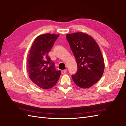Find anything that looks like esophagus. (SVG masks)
<instances>
[{"instance_id": "esophagus-1", "label": "esophagus", "mask_w": 126, "mask_h": 126, "mask_svg": "<svg viewBox=\"0 0 126 126\" xmlns=\"http://www.w3.org/2000/svg\"><path fill=\"white\" fill-rule=\"evenodd\" d=\"M66 69H64V70H61V74H65L66 72Z\"/></svg>"}]
</instances>
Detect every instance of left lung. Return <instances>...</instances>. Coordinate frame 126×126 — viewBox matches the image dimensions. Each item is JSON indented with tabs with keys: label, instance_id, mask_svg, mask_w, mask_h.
<instances>
[{
	"label": "left lung",
	"instance_id": "8db88e82",
	"mask_svg": "<svg viewBox=\"0 0 126 126\" xmlns=\"http://www.w3.org/2000/svg\"><path fill=\"white\" fill-rule=\"evenodd\" d=\"M78 65V70L72 78L81 88H89L98 81L103 74L104 58L95 40L81 32L66 35Z\"/></svg>",
	"mask_w": 126,
	"mask_h": 126
}]
</instances>
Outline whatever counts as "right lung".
I'll list each match as a JSON object with an SVG mask.
<instances>
[{
  "label": "right lung",
  "instance_id": "add662e5",
  "mask_svg": "<svg viewBox=\"0 0 126 126\" xmlns=\"http://www.w3.org/2000/svg\"><path fill=\"white\" fill-rule=\"evenodd\" d=\"M59 35L45 33L33 41L28 54L27 70L29 77L39 88L48 89L57 84L61 71L56 69L48 53Z\"/></svg>",
  "mask_w": 126,
  "mask_h": 126
}]
</instances>
